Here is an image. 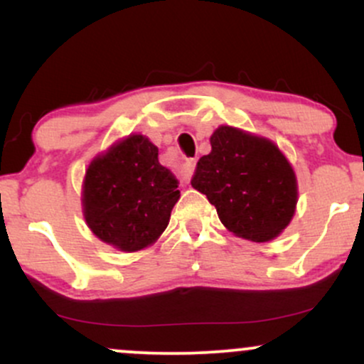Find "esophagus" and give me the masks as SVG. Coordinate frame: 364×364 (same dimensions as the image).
<instances>
[{
	"label": "esophagus",
	"mask_w": 364,
	"mask_h": 364,
	"mask_svg": "<svg viewBox=\"0 0 364 364\" xmlns=\"http://www.w3.org/2000/svg\"><path fill=\"white\" fill-rule=\"evenodd\" d=\"M193 168H195V159H186L185 164L181 166V176L186 179L191 174V171H193Z\"/></svg>",
	"instance_id": "obj_1"
}]
</instances>
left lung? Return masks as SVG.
Wrapping results in <instances>:
<instances>
[{"label":"left lung","mask_w":364,"mask_h":364,"mask_svg":"<svg viewBox=\"0 0 364 364\" xmlns=\"http://www.w3.org/2000/svg\"><path fill=\"white\" fill-rule=\"evenodd\" d=\"M212 150L196 162L191 186L207 195L220 223L245 240H274L298 202L294 171L277 145L232 127H219Z\"/></svg>","instance_id":"8db88e82"}]
</instances>
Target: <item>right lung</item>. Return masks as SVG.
<instances>
[{"mask_svg": "<svg viewBox=\"0 0 364 364\" xmlns=\"http://www.w3.org/2000/svg\"><path fill=\"white\" fill-rule=\"evenodd\" d=\"M157 156L149 139L129 135L92 161L83 181V214L104 243L136 252L168 228L179 183Z\"/></svg>", "mask_w": 364, "mask_h": 364, "instance_id": "obj_1", "label": "right lung"}]
</instances>
